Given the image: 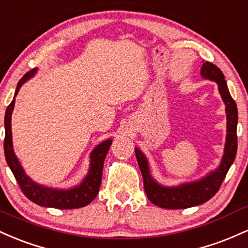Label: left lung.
Instances as JSON below:
<instances>
[{
	"label": "left lung",
	"mask_w": 248,
	"mask_h": 248,
	"mask_svg": "<svg viewBox=\"0 0 248 248\" xmlns=\"http://www.w3.org/2000/svg\"><path fill=\"white\" fill-rule=\"evenodd\" d=\"M202 75L205 78L214 80L218 84L219 93L226 105L227 136L224 157L221 159L220 166L216 171L211 172L204 179L190 183V184H183L177 187H165L152 179L145 155L138 149H135L139 169H140L141 176H143L144 190H145L147 198L152 204L159 207L179 210V208L197 206V205L206 202L219 191L231 165L234 161L236 147H238V137H236L238 109H236V104L234 99L231 97L226 80L218 66L210 62L202 63Z\"/></svg>",
	"instance_id": "obj_1"
}]
</instances>
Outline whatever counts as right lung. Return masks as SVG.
<instances>
[{
  "label": "right lung",
  "mask_w": 248,
  "mask_h": 248,
  "mask_svg": "<svg viewBox=\"0 0 248 248\" xmlns=\"http://www.w3.org/2000/svg\"><path fill=\"white\" fill-rule=\"evenodd\" d=\"M36 70L28 71L21 80L18 82L16 88L15 96L13 102L8 105L5 110L4 116V127H5V137H4V155L7 159L8 165L14 173L16 182L18 183L19 188L24 193L28 199L31 200L35 204L44 207H54L61 208V210H71V208H78L87 206L98 194L99 186L102 183V173L104 159L107 157L112 140L103 141L98 146L93 149L91 152V163L90 170H89L88 176L83 180L82 184L72 187L70 190H54V188L44 187V186L36 184L29 177L24 173L23 169L19 165L18 159L16 158L13 150L12 140V113L15 105V97L17 94L19 88L22 87L27 79L34 76Z\"/></svg>",
  "instance_id": "obj_1"
}]
</instances>
